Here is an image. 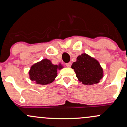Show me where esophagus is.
Segmentation results:
<instances>
[{"instance_id":"esophagus-1","label":"esophagus","mask_w":127,"mask_h":127,"mask_svg":"<svg viewBox=\"0 0 127 127\" xmlns=\"http://www.w3.org/2000/svg\"><path fill=\"white\" fill-rule=\"evenodd\" d=\"M66 66L67 67H70V66H71V65H72V63H70V62H69V63H66Z\"/></svg>"}]
</instances>
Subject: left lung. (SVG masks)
Returning <instances> with one entry per match:
<instances>
[{
  "label": "left lung",
  "mask_w": 127,
  "mask_h": 127,
  "mask_svg": "<svg viewBox=\"0 0 127 127\" xmlns=\"http://www.w3.org/2000/svg\"><path fill=\"white\" fill-rule=\"evenodd\" d=\"M79 81L84 85H93L100 82L103 77V70L97 60L85 53L79 55L76 62L73 63Z\"/></svg>",
  "instance_id": "1"
}]
</instances>
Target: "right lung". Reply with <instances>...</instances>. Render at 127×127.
<instances>
[{"label":"right lung","mask_w":127,"mask_h":127,"mask_svg":"<svg viewBox=\"0 0 127 127\" xmlns=\"http://www.w3.org/2000/svg\"><path fill=\"white\" fill-rule=\"evenodd\" d=\"M63 68L61 64L55 65L49 60L43 59L32 65L29 72V78L37 84L47 85L54 81L57 76V70Z\"/></svg>","instance_id":"add662e5"}]
</instances>
